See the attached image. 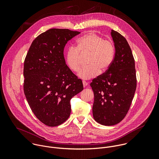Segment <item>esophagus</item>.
<instances>
[{
    "label": "esophagus",
    "mask_w": 159,
    "mask_h": 159,
    "mask_svg": "<svg viewBox=\"0 0 159 159\" xmlns=\"http://www.w3.org/2000/svg\"><path fill=\"white\" fill-rule=\"evenodd\" d=\"M82 83H83V85H84V87H85L88 85V83H87V82H86L85 81H83V82H82Z\"/></svg>",
    "instance_id": "1"
}]
</instances>
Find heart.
<instances>
[{
    "label": "heart",
    "instance_id": "1",
    "mask_svg": "<svg viewBox=\"0 0 159 159\" xmlns=\"http://www.w3.org/2000/svg\"><path fill=\"white\" fill-rule=\"evenodd\" d=\"M115 48L113 42L104 39L98 34L90 32L77 39L75 48L70 47L65 53V63L69 69L77 72L80 68V55H89L87 63L82 68L78 76L83 80L95 77L100 70L106 71L112 63Z\"/></svg>",
    "mask_w": 159,
    "mask_h": 159
}]
</instances>
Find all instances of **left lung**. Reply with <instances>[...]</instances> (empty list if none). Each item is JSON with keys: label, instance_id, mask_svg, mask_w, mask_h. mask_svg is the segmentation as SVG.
<instances>
[{"label": "left lung", "instance_id": "left-lung-1", "mask_svg": "<svg viewBox=\"0 0 159 159\" xmlns=\"http://www.w3.org/2000/svg\"><path fill=\"white\" fill-rule=\"evenodd\" d=\"M115 54L106 72L94 79L90 85L94 95L93 113L101 125L112 126L126 116L137 87L134 60L126 38L111 30Z\"/></svg>", "mask_w": 159, "mask_h": 159}]
</instances>
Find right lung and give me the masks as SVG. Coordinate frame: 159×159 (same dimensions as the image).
<instances>
[{
	"label": "right lung",
	"mask_w": 159,
	"mask_h": 159,
	"mask_svg": "<svg viewBox=\"0 0 159 159\" xmlns=\"http://www.w3.org/2000/svg\"><path fill=\"white\" fill-rule=\"evenodd\" d=\"M80 33L48 30L34 39L25 58L24 93L36 117L47 126H58L69 118L70 99L84 89L63 55L65 44Z\"/></svg>",
	"instance_id": "1"
}]
</instances>
